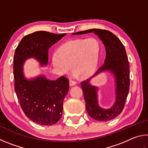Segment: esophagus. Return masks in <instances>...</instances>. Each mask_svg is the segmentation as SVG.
Instances as JSON below:
<instances>
[{"instance_id": "34e87169", "label": "esophagus", "mask_w": 148, "mask_h": 148, "mask_svg": "<svg viewBox=\"0 0 148 148\" xmlns=\"http://www.w3.org/2000/svg\"><path fill=\"white\" fill-rule=\"evenodd\" d=\"M76 82L75 81H72V80H70L69 81V84L71 86H74V85H76Z\"/></svg>"}]
</instances>
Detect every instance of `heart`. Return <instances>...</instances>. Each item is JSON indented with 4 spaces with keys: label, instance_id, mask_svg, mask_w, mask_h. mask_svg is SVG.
Instances as JSON below:
<instances>
[{
    "label": "heart",
    "instance_id": "1",
    "mask_svg": "<svg viewBox=\"0 0 148 148\" xmlns=\"http://www.w3.org/2000/svg\"><path fill=\"white\" fill-rule=\"evenodd\" d=\"M101 45L95 38L69 41L59 47L52 56V64L59 75L66 74L71 69L72 76L82 78L91 76L98 66Z\"/></svg>",
    "mask_w": 148,
    "mask_h": 148
}]
</instances>
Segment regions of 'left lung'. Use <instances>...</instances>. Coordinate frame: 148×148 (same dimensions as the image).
<instances>
[{
    "label": "left lung",
    "mask_w": 148,
    "mask_h": 148,
    "mask_svg": "<svg viewBox=\"0 0 148 148\" xmlns=\"http://www.w3.org/2000/svg\"><path fill=\"white\" fill-rule=\"evenodd\" d=\"M91 32H94L103 42L106 49V59L103 65L93 76L81 82V86L86 101V108L90 117L97 121H107L117 117L124 108L130 87L128 57L123 44L110 31L92 29L75 32L72 34H84ZM104 71H111L116 82V101L110 109H102L99 106L97 96L98 88L90 84L92 77Z\"/></svg>",
    "instance_id": "8db88e82"
}]
</instances>
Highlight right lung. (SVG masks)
I'll return each instance as SVG.
<instances>
[{
    "mask_svg": "<svg viewBox=\"0 0 148 148\" xmlns=\"http://www.w3.org/2000/svg\"><path fill=\"white\" fill-rule=\"evenodd\" d=\"M65 35L34 32L24 36L15 51V91L25 116L41 125H52L61 119L69 81L64 76L56 80H49L44 76L27 79L23 74V65L27 59L34 58L41 66H46L49 47Z\"/></svg>",
    "mask_w": 148,
    "mask_h": 148,
    "instance_id": "add662e5",
    "label": "right lung"
}]
</instances>
